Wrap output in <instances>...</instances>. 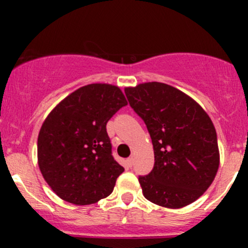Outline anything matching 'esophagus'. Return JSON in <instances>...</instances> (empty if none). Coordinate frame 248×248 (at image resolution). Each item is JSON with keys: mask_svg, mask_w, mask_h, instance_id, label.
Masks as SVG:
<instances>
[{"mask_svg": "<svg viewBox=\"0 0 248 248\" xmlns=\"http://www.w3.org/2000/svg\"><path fill=\"white\" fill-rule=\"evenodd\" d=\"M127 163H128L129 167L133 166V163H134V158H133V157H129V158L127 159Z\"/></svg>", "mask_w": 248, "mask_h": 248, "instance_id": "obj_1", "label": "esophagus"}]
</instances>
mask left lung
I'll return each instance as SVG.
<instances>
[{
    "instance_id": "1",
    "label": "left lung",
    "mask_w": 248,
    "mask_h": 248,
    "mask_svg": "<svg viewBox=\"0 0 248 248\" xmlns=\"http://www.w3.org/2000/svg\"><path fill=\"white\" fill-rule=\"evenodd\" d=\"M124 93L154 145V169L139 176L144 197L168 209L196 202L219 166L216 129L209 115L193 98L163 82L126 87Z\"/></svg>"
}]
</instances>
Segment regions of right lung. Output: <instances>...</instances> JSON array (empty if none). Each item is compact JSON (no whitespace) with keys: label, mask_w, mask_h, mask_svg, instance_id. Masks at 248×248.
<instances>
[{"label":"right lung","mask_w":248,"mask_h":248,"mask_svg":"<svg viewBox=\"0 0 248 248\" xmlns=\"http://www.w3.org/2000/svg\"><path fill=\"white\" fill-rule=\"evenodd\" d=\"M124 106L120 87L90 84L47 115L38 134V167L60 198L89 205L111 193L124 169L111 156L107 122Z\"/></svg>","instance_id":"obj_1"}]
</instances>
